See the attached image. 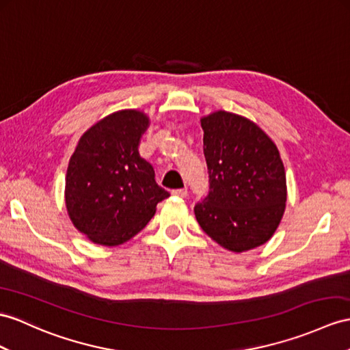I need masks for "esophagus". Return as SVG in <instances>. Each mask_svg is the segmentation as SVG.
Masks as SVG:
<instances>
[{
	"label": "esophagus",
	"mask_w": 350,
	"mask_h": 350,
	"mask_svg": "<svg viewBox=\"0 0 350 350\" xmlns=\"http://www.w3.org/2000/svg\"><path fill=\"white\" fill-rule=\"evenodd\" d=\"M172 194H174V196H176V198H185V196H187V189L172 190Z\"/></svg>",
	"instance_id": "1"
}]
</instances>
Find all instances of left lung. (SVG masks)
Here are the masks:
<instances>
[{"instance_id":"1","label":"left lung","mask_w":350,"mask_h":350,"mask_svg":"<svg viewBox=\"0 0 350 350\" xmlns=\"http://www.w3.org/2000/svg\"><path fill=\"white\" fill-rule=\"evenodd\" d=\"M209 194L194 215L232 252L266 243L284 217L286 175L276 144L243 116L218 109L200 118Z\"/></svg>"}]
</instances>
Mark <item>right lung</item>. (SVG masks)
<instances>
[{
  "label": "right lung",
  "instance_id": "obj_1",
  "mask_svg": "<svg viewBox=\"0 0 350 350\" xmlns=\"http://www.w3.org/2000/svg\"><path fill=\"white\" fill-rule=\"evenodd\" d=\"M150 117L120 109L83 133L65 178V204L74 227L102 246H117L139 233L169 193L139 156Z\"/></svg>",
  "mask_w": 350,
  "mask_h": 350
}]
</instances>
